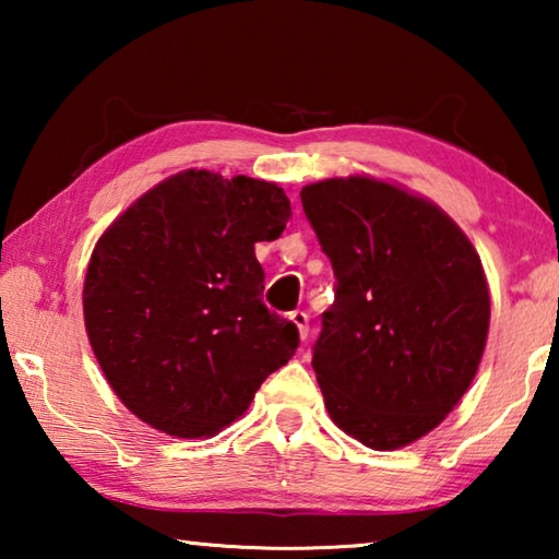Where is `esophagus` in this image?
<instances>
[{
	"label": "esophagus",
	"mask_w": 559,
	"mask_h": 559,
	"mask_svg": "<svg viewBox=\"0 0 559 559\" xmlns=\"http://www.w3.org/2000/svg\"><path fill=\"white\" fill-rule=\"evenodd\" d=\"M290 323L298 328V335H300L302 340L308 337V323H310V318H308L306 310H293V313H290Z\"/></svg>",
	"instance_id": "obj_1"
}]
</instances>
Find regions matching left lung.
Wrapping results in <instances>:
<instances>
[{
	"label": "left lung",
	"mask_w": 559,
	"mask_h": 559,
	"mask_svg": "<svg viewBox=\"0 0 559 559\" xmlns=\"http://www.w3.org/2000/svg\"><path fill=\"white\" fill-rule=\"evenodd\" d=\"M300 202L335 271L313 347L330 419L367 449H402L478 372L490 323L480 257L447 212L382 179H323Z\"/></svg>",
	"instance_id": "left-lung-1"
}]
</instances>
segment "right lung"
<instances>
[{"mask_svg":"<svg viewBox=\"0 0 559 559\" xmlns=\"http://www.w3.org/2000/svg\"><path fill=\"white\" fill-rule=\"evenodd\" d=\"M288 216L278 185L185 169L103 231L83 318L103 374L138 419L177 439L214 437L296 355L298 328L263 306L253 251Z\"/></svg>","mask_w":559,"mask_h":559,"instance_id":"1","label":"right lung"}]
</instances>
